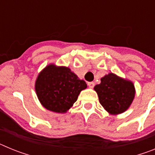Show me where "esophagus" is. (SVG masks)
Here are the masks:
<instances>
[{"label": "esophagus", "instance_id": "1", "mask_svg": "<svg viewBox=\"0 0 155 155\" xmlns=\"http://www.w3.org/2000/svg\"><path fill=\"white\" fill-rule=\"evenodd\" d=\"M87 85L89 86V87L92 88V87H94V83L93 81L88 82V83H87Z\"/></svg>", "mask_w": 155, "mask_h": 155}]
</instances>
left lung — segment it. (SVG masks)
<instances>
[{"mask_svg":"<svg viewBox=\"0 0 155 155\" xmlns=\"http://www.w3.org/2000/svg\"><path fill=\"white\" fill-rule=\"evenodd\" d=\"M100 104L111 114L125 112L131 105L135 95L132 82L124 80L113 73L101 78V83L94 86Z\"/></svg>","mask_w":155,"mask_h":155,"instance_id":"obj_1","label":"left lung"}]
</instances>
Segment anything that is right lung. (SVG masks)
Wrapping results in <instances>:
<instances>
[{"label":"right lung","instance_id":"add662e5","mask_svg":"<svg viewBox=\"0 0 155 155\" xmlns=\"http://www.w3.org/2000/svg\"><path fill=\"white\" fill-rule=\"evenodd\" d=\"M85 81L65 67L47 66L35 81V91L41 104L48 110L66 113L78 99Z\"/></svg>","mask_w":155,"mask_h":155}]
</instances>
